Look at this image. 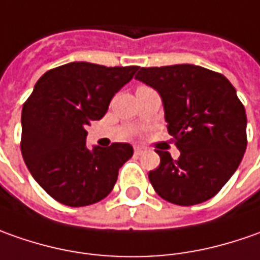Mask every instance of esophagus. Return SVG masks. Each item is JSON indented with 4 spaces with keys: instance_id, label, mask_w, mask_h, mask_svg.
<instances>
[{
    "instance_id": "obj_1",
    "label": "esophagus",
    "mask_w": 260,
    "mask_h": 260,
    "mask_svg": "<svg viewBox=\"0 0 260 260\" xmlns=\"http://www.w3.org/2000/svg\"><path fill=\"white\" fill-rule=\"evenodd\" d=\"M144 152V148L142 147H135V155H141Z\"/></svg>"
}]
</instances>
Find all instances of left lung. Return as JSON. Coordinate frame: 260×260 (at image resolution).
Masks as SVG:
<instances>
[{
	"label": "left lung",
	"instance_id": "left-lung-1",
	"mask_svg": "<svg viewBox=\"0 0 260 260\" xmlns=\"http://www.w3.org/2000/svg\"><path fill=\"white\" fill-rule=\"evenodd\" d=\"M135 79L161 96L167 128L181 152L174 161L157 149L161 162L148 174L154 190L178 206L207 202L246 151V112L236 89L223 75L196 64L141 68Z\"/></svg>",
	"mask_w": 260,
	"mask_h": 260
}]
</instances>
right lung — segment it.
Instances as JSON below:
<instances>
[{"label": "right lung", "mask_w": 260, "mask_h": 260, "mask_svg": "<svg viewBox=\"0 0 260 260\" xmlns=\"http://www.w3.org/2000/svg\"><path fill=\"white\" fill-rule=\"evenodd\" d=\"M138 69L73 61L46 72L36 83L21 113V152L32 178L54 200L82 207L112 191L134 148L115 142L90 149L85 126L102 119L113 94Z\"/></svg>", "instance_id": "right-lung-1"}]
</instances>
